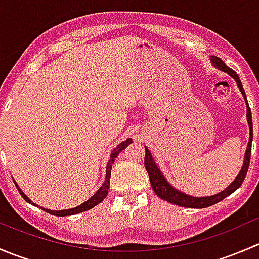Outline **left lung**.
<instances>
[{"mask_svg":"<svg viewBox=\"0 0 259 259\" xmlns=\"http://www.w3.org/2000/svg\"><path fill=\"white\" fill-rule=\"evenodd\" d=\"M211 64L217 67L221 71L227 72L229 76L233 77L236 80L237 85H238L239 90H241L243 98H244L245 104H247V121L248 125H249V142H248V146L247 150H245V155H244V160H243V166L239 171L238 176L236 177L233 183H231L229 187H227L226 189L222 190L221 193L218 194L210 195V197H202V198H197V197H190V195L185 194V193L179 192L178 189L173 188V185H170L168 183V180L165 179V177L163 176V173L160 171V169L158 168V165L154 161L153 156H151V153L149 151L148 148H145V158H144V165L146 171L149 174V180H150L151 188L154 189L155 194L158 195L159 198L161 199L166 200V202L171 203V204H177L180 205V207H185V208H207L210 207V205L215 204V203L221 202L223 200L224 198L228 197L229 194H232L233 192H236L239 187L242 185L243 180H244L245 176H247L248 171V166H249V161H250V151H252V139H253V125H252V113H250V108L248 105L247 101V96H245L244 89H243L241 79L237 75L236 71H233L232 69H229L223 61H222L219 57L213 56L210 57Z\"/></svg>","mask_w":259,"mask_h":259,"instance_id":"left-lung-1","label":"left lung"}]
</instances>
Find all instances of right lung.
I'll return each instance as SVG.
<instances>
[{
	"label": "right lung",
	"mask_w": 259,
	"mask_h": 259,
	"mask_svg": "<svg viewBox=\"0 0 259 259\" xmlns=\"http://www.w3.org/2000/svg\"><path fill=\"white\" fill-rule=\"evenodd\" d=\"M132 143V139H126L125 142L120 143L119 145L116 146V148L114 149L113 151H111L110 154V159H109L108 161V165H106V177H105V182L103 183V185L100 187V189H98V192L95 193V194L93 195V197L90 198L89 200H86L85 203H82V204L77 205V207L75 208H71V209H65V210H51V209H45V208H42V210L48 211V213L52 214V215H56V217H65V215H74V214H77V213H82V211H86L89 209H91V208H94L95 205H98L99 203L103 202L104 199H105V197L108 195V192H109V188H110V176H111V168H113V164L115 161V158H116L117 155H119V153L121 150H124L125 148H126L127 145ZM15 185H16L18 193L21 194V197L23 198V199L26 200L27 203H30V204L32 205H36L35 203L31 202L30 199H28L27 195L25 194V193L22 192V190L20 189V187L17 185V183L15 182ZM37 207V205H36Z\"/></svg>",
	"instance_id": "obj_1"
}]
</instances>
